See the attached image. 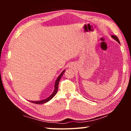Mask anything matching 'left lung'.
Listing matches in <instances>:
<instances>
[{
    "label": "left lung",
    "instance_id": "left-lung-1",
    "mask_svg": "<svg viewBox=\"0 0 131 131\" xmlns=\"http://www.w3.org/2000/svg\"><path fill=\"white\" fill-rule=\"evenodd\" d=\"M112 37L114 39L116 40L117 42H118V43H119V44H120V43H119V40L118 38V37H117L116 36H114V35H112Z\"/></svg>",
    "mask_w": 131,
    "mask_h": 131
}]
</instances>
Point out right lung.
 <instances>
[{"label": "right lung", "instance_id": "add662e5", "mask_svg": "<svg viewBox=\"0 0 131 131\" xmlns=\"http://www.w3.org/2000/svg\"><path fill=\"white\" fill-rule=\"evenodd\" d=\"M64 72H65V70H63V72L61 73V74L59 75V77L57 78V80H56V81H55V89H54V92H53L52 94L49 97H47V99H44V100H42V101H29V102H32V103H35V104H43L44 103H46V102H48L49 101H50L52 97L55 96V94H57V92L58 91V87L59 82V81H60L61 77L62 76V75H63Z\"/></svg>", "mask_w": 131, "mask_h": 131}]
</instances>
